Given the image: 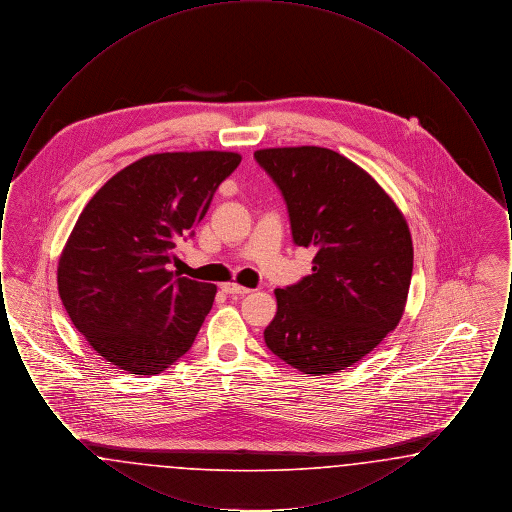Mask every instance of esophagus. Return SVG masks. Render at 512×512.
Instances as JSON below:
<instances>
[{
  "mask_svg": "<svg viewBox=\"0 0 512 512\" xmlns=\"http://www.w3.org/2000/svg\"><path fill=\"white\" fill-rule=\"evenodd\" d=\"M222 288V292L224 293H236V295H244V293H249L251 290L249 288H244V286H240V284H236V282H226V284H222L220 286Z\"/></svg>",
  "mask_w": 512,
  "mask_h": 512,
  "instance_id": "obj_1",
  "label": "esophagus"
}]
</instances>
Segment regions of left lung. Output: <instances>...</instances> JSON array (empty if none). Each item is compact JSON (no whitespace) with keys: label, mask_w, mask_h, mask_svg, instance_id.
I'll list each match as a JSON object with an SVG mask.
<instances>
[{"label":"left lung","mask_w":512,"mask_h":512,"mask_svg":"<svg viewBox=\"0 0 512 512\" xmlns=\"http://www.w3.org/2000/svg\"><path fill=\"white\" fill-rule=\"evenodd\" d=\"M255 159L284 194L293 242L317 251L313 274L274 290L268 349L303 374L345 370L405 313L413 276L409 224L391 195L338 151L267 147Z\"/></svg>","instance_id":"8db88e82"}]
</instances>
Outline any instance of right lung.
<instances>
[{"label": "right lung", "instance_id": "right-lung-1", "mask_svg": "<svg viewBox=\"0 0 512 512\" xmlns=\"http://www.w3.org/2000/svg\"><path fill=\"white\" fill-rule=\"evenodd\" d=\"M234 151L146 155L86 203L57 265L74 328L109 365L153 376L176 363L209 315L217 286L176 278V244L194 234Z\"/></svg>", "mask_w": 512, "mask_h": 512}]
</instances>
